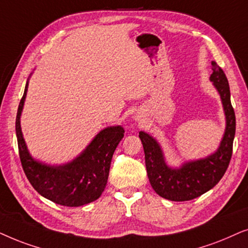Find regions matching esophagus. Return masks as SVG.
Segmentation results:
<instances>
[{
	"instance_id": "34e87169",
	"label": "esophagus",
	"mask_w": 248,
	"mask_h": 248,
	"mask_svg": "<svg viewBox=\"0 0 248 248\" xmlns=\"http://www.w3.org/2000/svg\"><path fill=\"white\" fill-rule=\"evenodd\" d=\"M135 119H136V120H140V118H138L137 115H136V117H135Z\"/></svg>"
}]
</instances>
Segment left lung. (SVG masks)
<instances>
[{"mask_svg": "<svg viewBox=\"0 0 248 248\" xmlns=\"http://www.w3.org/2000/svg\"><path fill=\"white\" fill-rule=\"evenodd\" d=\"M212 70L210 80L220 95L226 117V129L214 153L197 160L186 161L180 167L172 168L166 162V156L158 141L150 134L140 131L148 180L155 193L163 199L174 202L196 199L212 189L229 166L236 131L235 111L230 101L229 82L216 61H212Z\"/></svg>", "mask_w": 248, "mask_h": 248, "instance_id": "obj_1", "label": "left lung"}]
</instances>
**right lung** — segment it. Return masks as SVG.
<instances>
[{
    "label": "right lung",
    "mask_w": 248,
    "mask_h": 248,
    "mask_svg": "<svg viewBox=\"0 0 248 248\" xmlns=\"http://www.w3.org/2000/svg\"><path fill=\"white\" fill-rule=\"evenodd\" d=\"M28 84L29 78L16 112V134L19 156L29 183L43 197L59 205L72 207L94 202L107 186L112 156L124 138V129L121 126L104 128L80 154L64 164L52 166L36 160L29 153L20 126Z\"/></svg>",
    "instance_id": "obj_1"
}]
</instances>
